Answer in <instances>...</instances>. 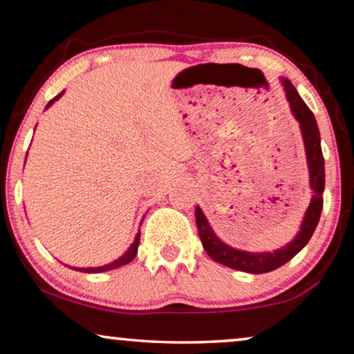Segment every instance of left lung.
Returning a JSON list of instances; mask_svg holds the SVG:
<instances>
[{"mask_svg":"<svg viewBox=\"0 0 354 354\" xmlns=\"http://www.w3.org/2000/svg\"><path fill=\"white\" fill-rule=\"evenodd\" d=\"M280 84L283 86L285 98H287L290 104V111H292L293 118L298 120L299 130H301L304 153H306L308 161L309 187L313 190L311 201H309L308 209L304 212L298 234L295 235V239L290 243L274 251L253 253V251L236 250L224 243L214 234V230H212V227L209 225V222H207L205 212L201 211L200 206H196L195 211L198 234H200L203 248L206 250L209 258L214 259L216 263L227 266V268L248 274L270 272V270L279 269L280 266L288 263L293 256H297L308 245L309 239L313 236L322 211V193L324 187H326V167H324L321 133H319L316 118H314L311 109L301 100V96L298 95V91L292 82L285 79V77H280Z\"/></svg>","mask_w":354,"mask_h":354,"instance_id":"left-lung-1","label":"left lung"}]
</instances>
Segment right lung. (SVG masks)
Returning <instances> with one entry per match:
<instances>
[{"mask_svg":"<svg viewBox=\"0 0 354 354\" xmlns=\"http://www.w3.org/2000/svg\"><path fill=\"white\" fill-rule=\"evenodd\" d=\"M62 95H64V91H61L59 95L55 96V98H53V100L50 101V103L46 104V108H45V109H48V108H50V106H53V103H55V101L59 100ZM140 225H142V224H140ZM138 245H140V230H138V234L135 235V240H133V243L129 246V250L125 251V253H124L122 256H120V258H118V259H115V261H113V263H109V264H104V266H100V268H71V269L80 270V272H88V274H100V272H106V270H113V269H118V268H120V266H125V264H129L130 261H133L135 256H137Z\"/></svg>","mask_w":354,"mask_h":354,"instance_id":"obj_1","label":"right lung"}]
</instances>
